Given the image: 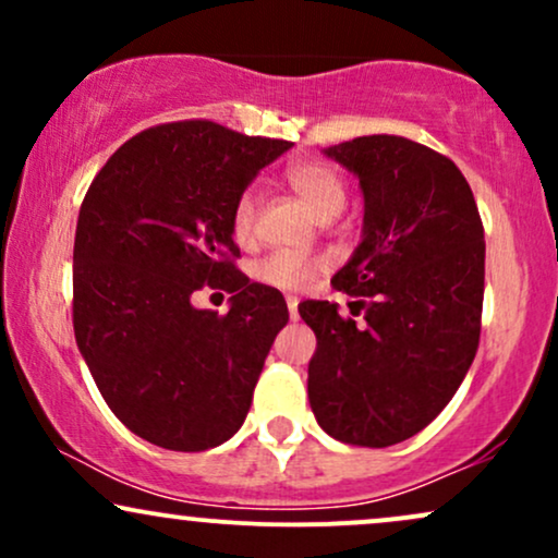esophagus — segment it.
<instances>
[{
    "label": "esophagus",
    "mask_w": 558,
    "mask_h": 558,
    "mask_svg": "<svg viewBox=\"0 0 558 558\" xmlns=\"http://www.w3.org/2000/svg\"><path fill=\"white\" fill-rule=\"evenodd\" d=\"M286 304H288V315H291L293 323H296V319H299V299L296 296H288Z\"/></svg>",
    "instance_id": "esophagus-1"
}]
</instances>
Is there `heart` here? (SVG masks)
Returning a JSON list of instances; mask_svg holds the SVG:
<instances>
[{"instance_id": "heart-1", "label": "heart", "mask_w": 558, "mask_h": 558, "mask_svg": "<svg viewBox=\"0 0 558 558\" xmlns=\"http://www.w3.org/2000/svg\"><path fill=\"white\" fill-rule=\"evenodd\" d=\"M286 181L296 191L301 202L312 209L317 220L328 222L336 215H341L345 207V183L332 165L319 162V159H304V162L291 165L286 170ZM259 198L252 189L243 191L233 213V230L239 239H246L252 233L254 220H257ZM319 272V262L301 259L293 254H272L257 265V280L265 286L280 288V291H301L315 280Z\"/></svg>"}]
</instances>
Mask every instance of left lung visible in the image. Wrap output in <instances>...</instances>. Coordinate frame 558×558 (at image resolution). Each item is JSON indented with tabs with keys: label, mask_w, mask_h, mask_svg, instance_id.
<instances>
[{
	"label": "left lung",
	"mask_w": 558,
	"mask_h": 558,
	"mask_svg": "<svg viewBox=\"0 0 558 558\" xmlns=\"http://www.w3.org/2000/svg\"><path fill=\"white\" fill-rule=\"evenodd\" d=\"M360 178L362 241L330 283L364 310L304 301L315 330L310 407L336 440L386 448L444 412L477 354L485 241L475 196L451 159L403 136L323 149Z\"/></svg>",
	"instance_id": "left-lung-1"
}]
</instances>
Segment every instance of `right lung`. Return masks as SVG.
I'll return each mask as SVG.
<instances>
[{"mask_svg":"<svg viewBox=\"0 0 558 558\" xmlns=\"http://www.w3.org/2000/svg\"><path fill=\"white\" fill-rule=\"evenodd\" d=\"M291 146L183 120L125 141L88 185L73 248L75 343L114 417L149 444L207 451L246 420L288 306L230 262L233 213ZM204 282L234 293L228 316L195 310Z\"/></svg>","mask_w":558,"mask_h":558,"instance_id":"1","label":"right lung"}]
</instances>
